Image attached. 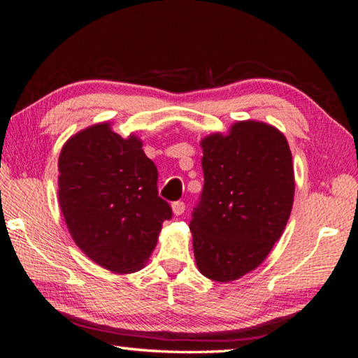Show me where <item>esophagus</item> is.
I'll list each match as a JSON object with an SVG mask.
<instances>
[{"label": "esophagus", "instance_id": "esophagus-1", "mask_svg": "<svg viewBox=\"0 0 358 358\" xmlns=\"http://www.w3.org/2000/svg\"><path fill=\"white\" fill-rule=\"evenodd\" d=\"M186 209V204L183 201H175L172 203V212L173 215H181Z\"/></svg>", "mask_w": 358, "mask_h": 358}]
</instances>
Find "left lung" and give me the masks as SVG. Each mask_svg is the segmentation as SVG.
Returning <instances> with one entry per match:
<instances>
[{
    "label": "left lung",
    "instance_id": "8db88e82",
    "mask_svg": "<svg viewBox=\"0 0 358 358\" xmlns=\"http://www.w3.org/2000/svg\"><path fill=\"white\" fill-rule=\"evenodd\" d=\"M204 186L192 214L194 255L209 280L257 269L283 234L295 192L286 136L263 121L234 123L201 140Z\"/></svg>",
    "mask_w": 358,
    "mask_h": 358
}]
</instances>
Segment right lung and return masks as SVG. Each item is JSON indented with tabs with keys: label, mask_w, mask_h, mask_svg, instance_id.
<instances>
[{
	"label": "right lung",
	"mask_w": 358,
	"mask_h": 358,
	"mask_svg": "<svg viewBox=\"0 0 358 358\" xmlns=\"http://www.w3.org/2000/svg\"><path fill=\"white\" fill-rule=\"evenodd\" d=\"M104 121L72 135L58 158V201L83 254L113 273L144 268L172 209L158 196V171L135 134Z\"/></svg>",
	"instance_id": "right-lung-1"
}]
</instances>
